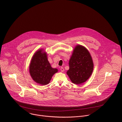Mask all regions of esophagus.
<instances>
[{"label":"esophagus","instance_id":"esophagus-1","mask_svg":"<svg viewBox=\"0 0 122 122\" xmlns=\"http://www.w3.org/2000/svg\"><path fill=\"white\" fill-rule=\"evenodd\" d=\"M60 70H61V72H63V71H64V68H63V67H61V69H60Z\"/></svg>","mask_w":122,"mask_h":122}]
</instances>
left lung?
Wrapping results in <instances>:
<instances>
[{"instance_id": "obj_1", "label": "left lung", "mask_w": 122, "mask_h": 122, "mask_svg": "<svg viewBox=\"0 0 122 122\" xmlns=\"http://www.w3.org/2000/svg\"><path fill=\"white\" fill-rule=\"evenodd\" d=\"M70 69L67 73L75 84L86 82L92 74L93 64L89 52L84 46L78 45L75 48L69 61Z\"/></svg>"}]
</instances>
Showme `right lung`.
Segmentation results:
<instances>
[{"label": "right lung", "instance_id": "right-lung-1", "mask_svg": "<svg viewBox=\"0 0 122 122\" xmlns=\"http://www.w3.org/2000/svg\"><path fill=\"white\" fill-rule=\"evenodd\" d=\"M58 70L51 67L47 55L39 50L35 53L30 65V73L35 82L41 85H47Z\"/></svg>", "mask_w": 122, "mask_h": 122}]
</instances>
